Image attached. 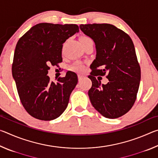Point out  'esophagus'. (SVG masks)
<instances>
[{"label": "esophagus", "instance_id": "esophagus-1", "mask_svg": "<svg viewBox=\"0 0 158 158\" xmlns=\"http://www.w3.org/2000/svg\"><path fill=\"white\" fill-rule=\"evenodd\" d=\"M84 76H82V75H78V79H79V81H81V80H82L83 79H84Z\"/></svg>", "mask_w": 158, "mask_h": 158}]
</instances>
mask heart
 Wrapping results in <instances>:
<instances>
[{"label":"heart","mask_w":158,"mask_h":158,"mask_svg":"<svg viewBox=\"0 0 158 158\" xmlns=\"http://www.w3.org/2000/svg\"><path fill=\"white\" fill-rule=\"evenodd\" d=\"M80 41H81V43H84V42H87L93 41V40L90 37L82 36L81 37V38H80ZM70 69L72 70L77 72V73H83L85 69V66L80 63H76L71 67Z\"/></svg>","instance_id":"1"}]
</instances>
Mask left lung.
Returning <instances> with one entry per match:
<instances>
[{
    "instance_id": "1",
    "label": "left lung",
    "mask_w": 158,
    "mask_h": 158,
    "mask_svg": "<svg viewBox=\"0 0 158 158\" xmlns=\"http://www.w3.org/2000/svg\"><path fill=\"white\" fill-rule=\"evenodd\" d=\"M80 29L95 42V59L89 78L92 86L89 96L96 110L108 118H117L127 113L137 99L141 68L131 37L109 23L81 24ZM98 75L109 79L101 85Z\"/></svg>"
}]
</instances>
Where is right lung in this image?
I'll return each mask as SVG.
<instances>
[{
    "label": "right lung",
    "instance_id": "right-lung-1",
    "mask_svg": "<svg viewBox=\"0 0 158 158\" xmlns=\"http://www.w3.org/2000/svg\"><path fill=\"white\" fill-rule=\"evenodd\" d=\"M79 32L76 24L38 23L20 37L12 67L21 102L31 116L41 121L59 117L68 106L69 96L78 82L68 72L57 82L47 75L49 65L63 61V44Z\"/></svg>",
    "mask_w": 158,
    "mask_h": 158
}]
</instances>
